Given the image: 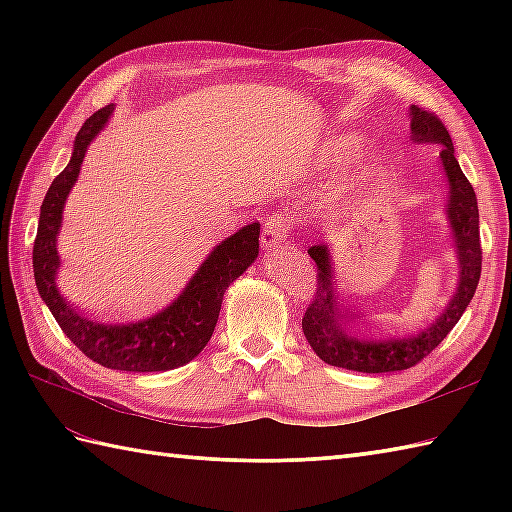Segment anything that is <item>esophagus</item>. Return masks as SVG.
Segmentation results:
<instances>
[{"instance_id": "34e87169", "label": "esophagus", "mask_w": 512, "mask_h": 512, "mask_svg": "<svg viewBox=\"0 0 512 512\" xmlns=\"http://www.w3.org/2000/svg\"><path fill=\"white\" fill-rule=\"evenodd\" d=\"M286 231H288V222H286L284 215L273 213L270 217H266V222H264V244H266V248L268 250L277 248L281 239L286 237Z\"/></svg>"}]
</instances>
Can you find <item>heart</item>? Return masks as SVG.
<instances>
[{"mask_svg": "<svg viewBox=\"0 0 512 512\" xmlns=\"http://www.w3.org/2000/svg\"><path fill=\"white\" fill-rule=\"evenodd\" d=\"M345 147H352V143H350V145H345Z\"/></svg>", "mask_w": 512, "mask_h": 512, "instance_id": "obj_1", "label": "heart"}]
</instances>
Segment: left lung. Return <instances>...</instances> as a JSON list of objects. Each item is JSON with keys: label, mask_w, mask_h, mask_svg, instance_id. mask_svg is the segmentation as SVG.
Listing matches in <instances>:
<instances>
[{"label": "left lung", "mask_w": 512, "mask_h": 512, "mask_svg": "<svg viewBox=\"0 0 512 512\" xmlns=\"http://www.w3.org/2000/svg\"><path fill=\"white\" fill-rule=\"evenodd\" d=\"M411 134L416 143L440 145L442 167L447 171L451 198H449V222L455 235L460 257V286L449 308L440 314V319L427 330L411 336H372L356 330L352 319L347 317L345 306L336 299L332 284L330 253L325 244L308 248V255L317 264V288L310 306L303 314L301 328L306 334L312 350L321 361L334 367L354 369L363 374L400 372L418 365L424 356H429L444 341L453 325L460 321L466 306H469L475 288L480 284L482 273V242H480V213H477V198L466 180L458 160L453 154V143L447 127L424 107L411 105Z\"/></svg>", "instance_id": "1"}]
</instances>
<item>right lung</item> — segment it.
Segmentation results:
<instances>
[{
  "instance_id": "1",
  "label": "right lung",
  "mask_w": 512,
  "mask_h": 512,
  "mask_svg": "<svg viewBox=\"0 0 512 512\" xmlns=\"http://www.w3.org/2000/svg\"><path fill=\"white\" fill-rule=\"evenodd\" d=\"M112 110L114 105H107L83 123L76 134L68 167L52 180L41 204L39 228L32 246V268L39 295L61 325L63 334L94 363L123 372H167L193 361L211 341L226 288L255 262L259 253V224L253 222L239 228L235 235L213 248L182 295L154 317L116 323L90 319L76 312L54 284L59 268L57 233L65 198L79 176L85 151Z\"/></svg>"
}]
</instances>
